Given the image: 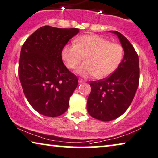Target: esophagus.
Instances as JSON below:
<instances>
[{"instance_id": "esophagus-1", "label": "esophagus", "mask_w": 158, "mask_h": 158, "mask_svg": "<svg viewBox=\"0 0 158 158\" xmlns=\"http://www.w3.org/2000/svg\"><path fill=\"white\" fill-rule=\"evenodd\" d=\"M84 81H83V80H79V83H84Z\"/></svg>"}]
</instances>
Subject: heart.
<instances>
[{
	"instance_id": "b5f03b06",
	"label": "heart",
	"mask_w": 158,
	"mask_h": 158,
	"mask_svg": "<svg viewBox=\"0 0 158 158\" xmlns=\"http://www.w3.org/2000/svg\"><path fill=\"white\" fill-rule=\"evenodd\" d=\"M124 50L121 45L110 43L96 35L79 38L76 44L65 46L61 56L66 66L74 69L87 56L86 63L77 69L76 73L84 77L96 75L98 78L109 77L117 70L123 59Z\"/></svg>"
}]
</instances>
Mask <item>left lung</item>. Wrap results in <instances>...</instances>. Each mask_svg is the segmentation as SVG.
<instances>
[{
  "mask_svg": "<svg viewBox=\"0 0 158 158\" xmlns=\"http://www.w3.org/2000/svg\"><path fill=\"white\" fill-rule=\"evenodd\" d=\"M119 38L124 50L121 64L107 78L91 81V91L87 110L91 117L102 121H110L122 115L134 99L139 82V56L126 37L110 31Z\"/></svg>",
  "mask_w": 158,
  "mask_h": 158,
  "instance_id": "8db88e82",
  "label": "left lung"
}]
</instances>
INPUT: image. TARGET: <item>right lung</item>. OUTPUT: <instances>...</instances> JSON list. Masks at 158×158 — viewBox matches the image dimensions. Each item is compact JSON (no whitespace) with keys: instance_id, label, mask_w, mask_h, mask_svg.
<instances>
[{"instance_id":"add662e5","label":"right lung","mask_w":158,"mask_h":158,"mask_svg":"<svg viewBox=\"0 0 158 158\" xmlns=\"http://www.w3.org/2000/svg\"><path fill=\"white\" fill-rule=\"evenodd\" d=\"M78 32L77 28L44 26L22 47L19 77L22 89L30 105L43 115L57 117L68 109L78 80L64 64L61 52Z\"/></svg>"}]
</instances>
